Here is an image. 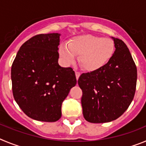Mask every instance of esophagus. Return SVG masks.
Instances as JSON below:
<instances>
[{
	"mask_svg": "<svg viewBox=\"0 0 146 146\" xmlns=\"http://www.w3.org/2000/svg\"><path fill=\"white\" fill-rule=\"evenodd\" d=\"M75 74H76V78H77V80H78L79 77L80 76V72H75Z\"/></svg>",
	"mask_w": 146,
	"mask_h": 146,
	"instance_id": "obj_1",
	"label": "esophagus"
}]
</instances>
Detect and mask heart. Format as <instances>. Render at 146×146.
Masks as SVG:
<instances>
[{"label":"heart","instance_id":"obj_1","mask_svg":"<svg viewBox=\"0 0 146 146\" xmlns=\"http://www.w3.org/2000/svg\"><path fill=\"white\" fill-rule=\"evenodd\" d=\"M115 50L113 40L93 35L74 37L69 45L59 47V53L66 64H72L79 56V64L84 70L95 72L111 60Z\"/></svg>","mask_w":146,"mask_h":146}]
</instances>
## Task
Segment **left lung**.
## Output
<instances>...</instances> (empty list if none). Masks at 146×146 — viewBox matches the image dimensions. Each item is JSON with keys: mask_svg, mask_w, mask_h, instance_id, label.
Masks as SVG:
<instances>
[{"mask_svg": "<svg viewBox=\"0 0 146 146\" xmlns=\"http://www.w3.org/2000/svg\"><path fill=\"white\" fill-rule=\"evenodd\" d=\"M115 51L106 65L95 72L82 74L81 104L85 119L90 123L110 122L126 111L135 96L137 67L126 44L114 38Z\"/></svg>", "mask_w": 146, "mask_h": 146, "instance_id": "left-lung-1", "label": "left lung"}]
</instances>
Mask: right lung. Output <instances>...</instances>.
<instances>
[{"mask_svg": "<svg viewBox=\"0 0 146 146\" xmlns=\"http://www.w3.org/2000/svg\"><path fill=\"white\" fill-rule=\"evenodd\" d=\"M60 34H38L21 46L11 66L15 101L28 117L55 122L61 117V105L77 83L71 67L59 66Z\"/></svg>", "mask_w": 146, "mask_h": 146, "instance_id": "right-lung-1", "label": "right lung"}]
</instances>
